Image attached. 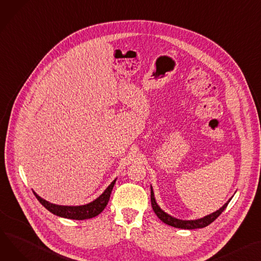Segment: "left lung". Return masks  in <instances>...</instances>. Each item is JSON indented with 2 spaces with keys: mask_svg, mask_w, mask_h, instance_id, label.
I'll return each instance as SVG.
<instances>
[{
  "mask_svg": "<svg viewBox=\"0 0 261 261\" xmlns=\"http://www.w3.org/2000/svg\"><path fill=\"white\" fill-rule=\"evenodd\" d=\"M232 199V197L225 202L219 210H217L216 212H213L210 215H206L202 218L199 219H195V220H181V219H177L175 217H173L169 214H167L165 211H163L160 205L156 203L155 197H154V192H153V189L151 186V204L153 207V211L155 212V214L158 215V217L165 222L166 224L171 225V227H174V228H178V229H187V230H193V229H201L206 227V225H209L210 223H212L223 211L225 207H227L228 203L230 202V200Z\"/></svg>",
  "mask_w": 261,
  "mask_h": 261,
  "instance_id": "1",
  "label": "left lung"
}]
</instances>
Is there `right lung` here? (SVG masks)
<instances>
[{"instance_id":"add662e5","label":"right lung","mask_w":261,"mask_h":261,"mask_svg":"<svg viewBox=\"0 0 261 261\" xmlns=\"http://www.w3.org/2000/svg\"><path fill=\"white\" fill-rule=\"evenodd\" d=\"M115 181H116V178L108 186V188L105 191H103L101 195H99L93 201L83 205H59L43 199L36 192H34V191H33V194L36 195L38 200L52 214L60 217H64V218H69V219L84 220V219H89L97 216L99 213L102 212L103 209H105L109 201Z\"/></svg>"}]
</instances>
